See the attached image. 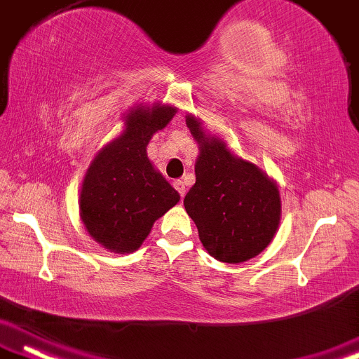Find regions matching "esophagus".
Returning <instances> with one entry per match:
<instances>
[{"label":"esophagus","instance_id":"34e87169","mask_svg":"<svg viewBox=\"0 0 359 359\" xmlns=\"http://www.w3.org/2000/svg\"><path fill=\"white\" fill-rule=\"evenodd\" d=\"M175 188L178 189V193L181 194V198H183L184 194H187V183H184L183 180H178V181H175Z\"/></svg>","mask_w":359,"mask_h":359}]
</instances>
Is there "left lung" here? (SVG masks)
Wrapping results in <instances>:
<instances>
[{"label": "left lung", "instance_id": "left-lung-1", "mask_svg": "<svg viewBox=\"0 0 359 359\" xmlns=\"http://www.w3.org/2000/svg\"><path fill=\"white\" fill-rule=\"evenodd\" d=\"M200 146L196 183L184 208L215 259L236 264L258 256L280 228L281 196L276 181L255 163L236 156L219 136L210 135L200 118L187 116Z\"/></svg>", "mask_w": 359, "mask_h": 359}]
</instances>
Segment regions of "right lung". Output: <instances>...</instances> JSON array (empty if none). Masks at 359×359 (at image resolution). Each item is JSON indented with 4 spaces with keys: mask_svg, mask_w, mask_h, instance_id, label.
Segmentation results:
<instances>
[{
    "mask_svg": "<svg viewBox=\"0 0 359 359\" xmlns=\"http://www.w3.org/2000/svg\"><path fill=\"white\" fill-rule=\"evenodd\" d=\"M178 108L136 104L125 113V130L103 146L86 170L79 218L96 243L111 253H133L154 221L180 201V193L149 161L146 146Z\"/></svg>",
    "mask_w": 359,
    "mask_h": 359,
    "instance_id": "add662e5",
    "label": "right lung"
}]
</instances>
